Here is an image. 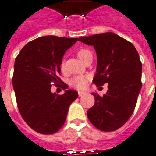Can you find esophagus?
<instances>
[{
  "instance_id": "obj_1",
  "label": "esophagus",
  "mask_w": 156,
  "mask_h": 156,
  "mask_svg": "<svg viewBox=\"0 0 156 156\" xmlns=\"http://www.w3.org/2000/svg\"><path fill=\"white\" fill-rule=\"evenodd\" d=\"M78 96H79V97H81V96L84 95L86 93H85V92H82V91H78Z\"/></svg>"
}]
</instances>
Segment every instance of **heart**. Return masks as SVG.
Instances as JSON below:
<instances>
[{"mask_svg": "<svg viewBox=\"0 0 156 156\" xmlns=\"http://www.w3.org/2000/svg\"><path fill=\"white\" fill-rule=\"evenodd\" d=\"M90 54V51L88 50V49H82L78 51V58L82 61V62H83L85 59H86V58ZM60 67L61 69H62V71H65L66 66L64 62H62ZM89 80L90 77L88 75H77L70 79V81H69V84H70V86H71L72 87H74L75 89L82 90H84L87 88Z\"/></svg>", "mask_w": 156, "mask_h": 156, "instance_id": "b5f03b06", "label": "heart"}]
</instances>
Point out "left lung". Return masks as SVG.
Returning a JSON list of instances; mask_svg holds the SVG:
<instances>
[{
  "label": "left lung",
  "instance_id": "obj_1",
  "mask_svg": "<svg viewBox=\"0 0 156 156\" xmlns=\"http://www.w3.org/2000/svg\"><path fill=\"white\" fill-rule=\"evenodd\" d=\"M78 40L95 49L98 65L94 84H108L103 96L93 93L95 102L87 111L90 122L102 131H114L134 112L142 87V63L130 41L114 33L81 37Z\"/></svg>",
  "mask_w": 156,
  "mask_h": 156
}]
</instances>
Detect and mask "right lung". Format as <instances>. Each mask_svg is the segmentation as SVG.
I'll return each mask as SVG.
<instances>
[{
  "instance_id": "add662e5",
  "label": "right lung",
  "mask_w": 156,
  "mask_h": 156,
  "mask_svg": "<svg viewBox=\"0 0 156 156\" xmlns=\"http://www.w3.org/2000/svg\"><path fill=\"white\" fill-rule=\"evenodd\" d=\"M78 38L45 36L27 43L16 56L12 86L19 112L37 132L51 135L65 123L69 105L78 92L67 90L63 94L52 93V84L68 88L61 80L60 65L67 49Z\"/></svg>"
}]
</instances>
